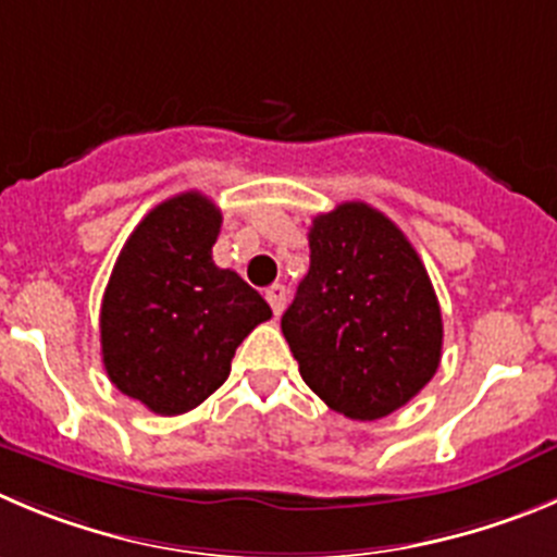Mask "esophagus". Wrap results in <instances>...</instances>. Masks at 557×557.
I'll list each match as a JSON object with an SVG mask.
<instances>
[{
  "instance_id": "34e87169",
  "label": "esophagus",
  "mask_w": 557,
  "mask_h": 557,
  "mask_svg": "<svg viewBox=\"0 0 557 557\" xmlns=\"http://www.w3.org/2000/svg\"><path fill=\"white\" fill-rule=\"evenodd\" d=\"M285 299H288V290H285V285H272V288H267V302L272 305L274 315H280L285 310Z\"/></svg>"
}]
</instances>
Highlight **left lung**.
<instances>
[{"label":"left lung","mask_w":557,"mask_h":557,"mask_svg":"<svg viewBox=\"0 0 557 557\" xmlns=\"http://www.w3.org/2000/svg\"><path fill=\"white\" fill-rule=\"evenodd\" d=\"M310 269L283 313L305 384L335 412L379 420L412 401L443 357V313L409 238L368 202L308 233Z\"/></svg>","instance_id":"8db88e82"}]
</instances>
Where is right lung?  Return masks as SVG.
<instances>
[{
	"mask_svg": "<svg viewBox=\"0 0 557 557\" xmlns=\"http://www.w3.org/2000/svg\"><path fill=\"white\" fill-rule=\"evenodd\" d=\"M222 214L200 191L159 202L123 244L101 302L114 387L156 414H184L231 373L238 343L272 308L211 258Z\"/></svg>",
	"mask_w": 557,
	"mask_h": 557,
	"instance_id": "add662e5",
	"label": "right lung"
}]
</instances>
